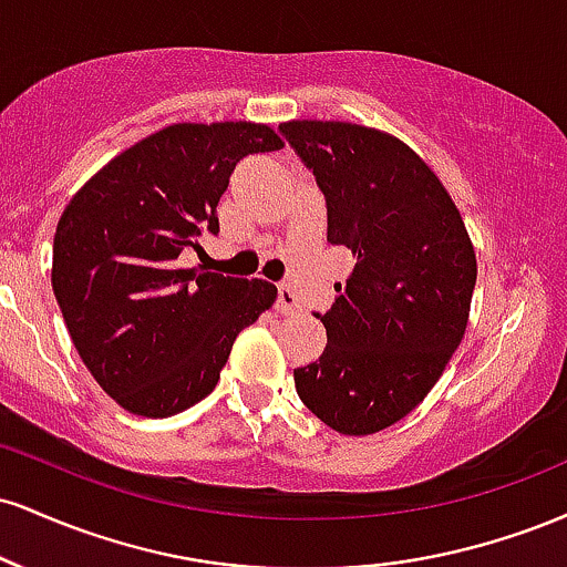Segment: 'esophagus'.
<instances>
[{
    "instance_id": "obj_1",
    "label": "esophagus",
    "mask_w": 567,
    "mask_h": 567,
    "mask_svg": "<svg viewBox=\"0 0 567 567\" xmlns=\"http://www.w3.org/2000/svg\"><path fill=\"white\" fill-rule=\"evenodd\" d=\"M277 303H279V309L285 311V315H296V311H301V301H298L296 290H292L290 285H279V288H277Z\"/></svg>"
}]
</instances>
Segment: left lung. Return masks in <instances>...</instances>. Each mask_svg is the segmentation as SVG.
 Returning <instances> with one entry per match:
<instances>
[{
    "label": "left lung",
    "instance_id": "1",
    "mask_svg": "<svg viewBox=\"0 0 567 567\" xmlns=\"http://www.w3.org/2000/svg\"><path fill=\"white\" fill-rule=\"evenodd\" d=\"M279 130L322 188L328 243L357 258L317 315L328 347L292 370L296 392L336 432L375 434L419 408L464 338L472 239L442 181L394 135L320 120Z\"/></svg>",
    "mask_w": 567,
    "mask_h": 567
}]
</instances>
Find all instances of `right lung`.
Listing matches in <instances>:
<instances>
[{
	"label": "right lung",
	"instance_id": "1",
	"mask_svg": "<svg viewBox=\"0 0 567 567\" xmlns=\"http://www.w3.org/2000/svg\"><path fill=\"white\" fill-rule=\"evenodd\" d=\"M275 127L178 122L125 148L58 220L53 292L93 379L120 408L167 419L216 389L229 351L271 303L266 279L181 269L218 234L216 207L247 154L277 152Z\"/></svg>",
	"mask_w": 567,
	"mask_h": 567
}]
</instances>
